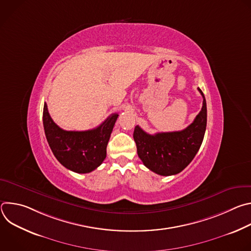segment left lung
Here are the masks:
<instances>
[{
  "label": "left lung",
  "instance_id": "8db88e82",
  "mask_svg": "<svg viewBox=\"0 0 251 251\" xmlns=\"http://www.w3.org/2000/svg\"><path fill=\"white\" fill-rule=\"evenodd\" d=\"M198 89L203 98L201 110L186 129L150 135L135 127L133 137L138 156L152 172L161 176L178 174L197 155L206 128V102L202 91Z\"/></svg>",
  "mask_w": 251,
  "mask_h": 251
}]
</instances>
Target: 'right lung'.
<instances>
[{
	"label": "right lung",
	"mask_w": 251,
	"mask_h": 251,
	"mask_svg": "<svg viewBox=\"0 0 251 251\" xmlns=\"http://www.w3.org/2000/svg\"><path fill=\"white\" fill-rule=\"evenodd\" d=\"M118 114H111L98 127L87 131H65L51 119L48 105H44V128L49 145L57 161L66 169L90 173L106 158V148Z\"/></svg>",
	"instance_id": "add662e5"
}]
</instances>
